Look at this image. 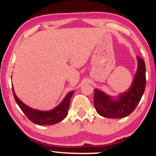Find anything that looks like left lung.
I'll return each mask as SVG.
<instances>
[{
    "label": "left lung",
    "instance_id": "1",
    "mask_svg": "<svg viewBox=\"0 0 156 156\" xmlns=\"http://www.w3.org/2000/svg\"><path fill=\"white\" fill-rule=\"evenodd\" d=\"M138 69L131 87L117 99L107 95L102 91L94 89V105L100 115L106 118L118 119L128 116L136 108L144 94L146 85V67L144 60L137 56Z\"/></svg>",
    "mask_w": 156,
    "mask_h": 156
}]
</instances>
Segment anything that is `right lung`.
<instances>
[{"label":"right lung","mask_w":156,"mask_h":156,"mask_svg":"<svg viewBox=\"0 0 156 156\" xmlns=\"http://www.w3.org/2000/svg\"><path fill=\"white\" fill-rule=\"evenodd\" d=\"M12 91H13V95L16 103L19 105L22 112L26 114L29 120L39 125H55L63 120L64 118L67 117L68 110L69 108L70 99L74 93V91L69 92L58 106L51 111L44 112V111L36 110V109L30 108L29 106L24 104L16 96L13 87H12Z\"/></svg>","instance_id":"add662e5"}]
</instances>
